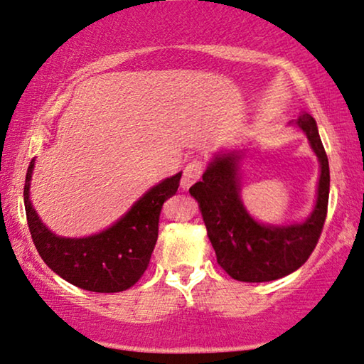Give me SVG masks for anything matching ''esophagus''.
Wrapping results in <instances>:
<instances>
[{
  "instance_id": "34e87169",
  "label": "esophagus",
  "mask_w": 364,
  "mask_h": 364,
  "mask_svg": "<svg viewBox=\"0 0 364 364\" xmlns=\"http://www.w3.org/2000/svg\"><path fill=\"white\" fill-rule=\"evenodd\" d=\"M203 173V163L200 159H193L183 169V178H181V188L183 190H188L193 183H196L200 179Z\"/></svg>"
}]
</instances>
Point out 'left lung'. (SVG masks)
Returning <instances> with one entry per match:
<instances>
[{
	"label": "left lung",
	"mask_w": 364,
	"mask_h": 364,
	"mask_svg": "<svg viewBox=\"0 0 364 364\" xmlns=\"http://www.w3.org/2000/svg\"><path fill=\"white\" fill-rule=\"evenodd\" d=\"M306 134L319 161L316 201L304 221L264 225L255 220L241 201L240 168L246 149H225L208 163L201 181L190 188L198 201L218 264L232 279L264 283L291 274L306 263L321 235L328 211L329 164L316 121L303 113L293 123Z\"/></svg>",
	"instance_id": "1"
}]
</instances>
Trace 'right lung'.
I'll list each match as a JSON object with an SVG mask.
<instances>
[{
    "label": "right lung",
    "mask_w": 364,
    "mask_h": 364,
    "mask_svg": "<svg viewBox=\"0 0 364 364\" xmlns=\"http://www.w3.org/2000/svg\"><path fill=\"white\" fill-rule=\"evenodd\" d=\"M35 159L24 181V210L33 243L43 261L75 287L95 293H119L141 278L158 240L163 203L176 195L181 173L149 188L106 230L83 238L58 236L41 221L30 200Z\"/></svg>",
    "instance_id": "obj_1"
}]
</instances>
